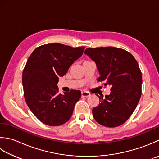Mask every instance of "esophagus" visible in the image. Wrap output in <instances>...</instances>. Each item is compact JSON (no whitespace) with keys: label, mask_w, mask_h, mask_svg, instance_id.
<instances>
[{"label":"esophagus","mask_w":159,"mask_h":159,"mask_svg":"<svg viewBox=\"0 0 159 159\" xmlns=\"http://www.w3.org/2000/svg\"><path fill=\"white\" fill-rule=\"evenodd\" d=\"M90 94L89 92L86 91H82V98H87V97L90 96Z\"/></svg>","instance_id":"1"}]
</instances>
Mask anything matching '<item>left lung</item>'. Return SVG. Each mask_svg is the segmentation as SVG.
Listing matches in <instances>:
<instances>
[{
	"label": "left lung",
	"instance_id": "left-lung-1",
	"mask_svg": "<svg viewBox=\"0 0 159 159\" xmlns=\"http://www.w3.org/2000/svg\"><path fill=\"white\" fill-rule=\"evenodd\" d=\"M84 53L95 61L100 82L112 86L109 95L99 96L93 115L100 125L109 128L124 124L133 113L141 95L142 75L131 53L112 47L88 48Z\"/></svg>",
	"mask_w": 159,
	"mask_h": 159
}]
</instances>
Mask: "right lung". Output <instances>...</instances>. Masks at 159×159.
I'll use <instances>...</instances> for the list:
<instances>
[{
    "label": "right lung",
    "instance_id": "obj_1",
    "mask_svg": "<svg viewBox=\"0 0 159 159\" xmlns=\"http://www.w3.org/2000/svg\"><path fill=\"white\" fill-rule=\"evenodd\" d=\"M85 47L73 48L59 43L37 47L28 58L22 73L26 103L43 124L60 125L69 120L74 106L81 98L80 90L58 93L60 77L83 54Z\"/></svg>",
    "mask_w": 159,
    "mask_h": 159
}]
</instances>
